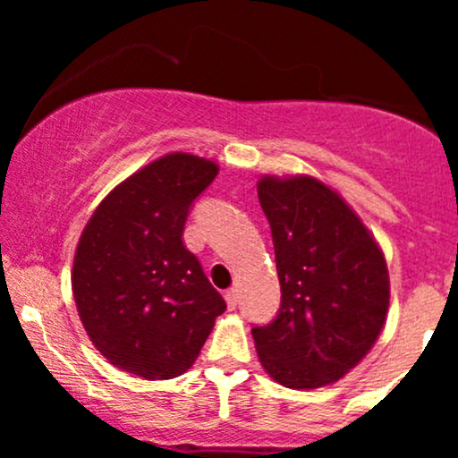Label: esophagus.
<instances>
[{
    "mask_svg": "<svg viewBox=\"0 0 458 458\" xmlns=\"http://www.w3.org/2000/svg\"><path fill=\"white\" fill-rule=\"evenodd\" d=\"M225 303H228V310H236V303H239V291L236 288L225 291Z\"/></svg>",
    "mask_w": 458,
    "mask_h": 458,
    "instance_id": "1",
    "label": "esophagus"
}]
</instances>
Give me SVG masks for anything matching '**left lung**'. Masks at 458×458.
Wrapping results in <instances>:
<instances>
[{"mask_svg": "<svg viewBox=\"0 0 458 458\" xmlns=\"http://www.w3.org/2000/svg\"><path fill=\"white\" fill-rule=\"evenodd\" d=\"M271 225L282 301L251 329L260 364L282 386L343 379L379 338L390 277L379 245L334 189L312 176L259 182Z\"/></svg>", "mask_w": 458, "mask_h": 458, "instance_id": "1", "label": "left lung"}]
</instances>
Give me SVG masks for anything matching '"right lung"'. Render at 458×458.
Masks as SVG:
<instances>
[{
	"instance_id": "obj_1",
	"label": "right lung",
	"mask_w": 458,
	"mask_h": 458,
	"mask_svg": "<svg viewBox=\"0 0 458 458\" xmlns=\"http://www.w3.org/2000/svg\"><path fill=\"white\" fill-rule=\"evenodd\" d=\"M217 172L187 152L161 157L120 182L83 228L72 295L92 344L120 370L150 381L182 375L225 310L182 243L187 215Z\"/></svg>"
}]
</instances>
